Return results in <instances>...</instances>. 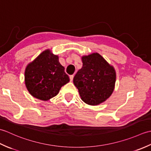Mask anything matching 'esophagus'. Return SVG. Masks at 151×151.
Returning a JSON list of instances; mask_svg holds the SVG:
<instances>
[{"mask_svg": "<svg viewBox=\"0 0 151 151\" xmlns=\"http://www.w3.org/2000/svg\"><path fill=\"white\" fill-rule=\"evenodd\" d=\"M73 77H74L73 75H70L69 78H70V82H73Z\"/></svg>", "mask_w": 151, "mask_h": 151, "instance_id": "34e87169", "label": "esophagus"}]
</instances>
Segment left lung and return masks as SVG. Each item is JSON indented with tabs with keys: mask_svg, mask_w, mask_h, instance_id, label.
I'll return each instance as SVG.
<instances>
[{
	"mask_svg": "<svg viewBox=\"0 0 151 151\" xmlns=\"http://www.w3.org/2000/svg\"><path fill=\"white\" fill-rule=\"evenodd\" d=\"M82 67L73 78L81 99L91 106L106 101L113 93L116 73L101 54L94 52L82 56Z\"/></svg>",
	"mask_w": 151,
	"mask_h": 151,
	"instance_id": "8db88e82",
	"label": "left lung"
}]
</instances>
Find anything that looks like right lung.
<instances>
[{
	"label": "right lung",
	"mask_w": 151,
	"mask_h": 151,
	"mask_svg": "<svg viewBox=\"0 0 151 151\" xmlns=\"http://www.w3.org/2000/svg\"><path fill=\"white\" fill-rule=\"evenodd\" d=\"M69 82L59 57L50 49L43 51L26 67L24 82L34 97L46 101L58 94L63 86Z\"/></svg>",
	"instance_id": "obj_1"
}]
</instances>
